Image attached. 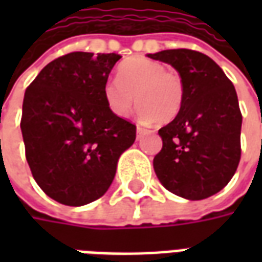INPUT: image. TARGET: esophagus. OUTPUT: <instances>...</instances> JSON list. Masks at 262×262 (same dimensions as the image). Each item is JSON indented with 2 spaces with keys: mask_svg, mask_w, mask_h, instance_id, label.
<instances>
[{
  "mask_svg": "<svg viewBox=\"0 0 262 262\" xmlns=\"http://www.w3.org/2000/svg\"><path fill=\"white\" fill-rule=\"evenodd\" d=\"M136 133H137V139H140V137L146 133V129H143V127H140V126H137Z\"/></svg>",
  "mask_w": 262,
  "mask_h": 262,
  "instance_id": "34e87169",
  "label": "esophagus"
}]
</instances>
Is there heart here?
Listing matches in <instances>:
<instances>
[{
    "label": "heart",
    "instance_id": "heart-1",
    "mask_svg": "<svg viewBox=\"0 0 262 262\" xmlns=\"http://www.w3.org/2000/svg\"><path fill=\"white\" fill-rule=\"evenodd\" d=\"M103 97L111 111L120 118L127 116L137 101L142 119L170 122L184 106L185 84L181 75L167 70L163 63L133 56L118 66L116 80L105 84Z\"/></svg>",
    "mask_w": 262,
    "mask_h": 262
}]
</instances>
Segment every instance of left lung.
Wrapping results in <instances>:
<instances>
[{"instance_id":"1","label":"left lung","mask_w":262,"mask_h":262,"mask_svg":"<svg viewBox=\"0 0 262 262\" xmlns=\"http://www.w3.org/2000/svg\"><path fill=\"white\" fill-rule=\"evenodd\" d=\"M147 57L172 66L185 84L181 112L159 135L163 148L153 160L165 189L189 201L217 193L234 176L242 156V112L236 90L206 54L172 49Z\"/></svg>"}]
</instances>
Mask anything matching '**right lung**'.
I'll list each match as a JSON object with an SVG mask.
<instances>
[{"label": "right lung", "mask_w": 262, "mask_h": 262, "mask_svg": "<svg viewBox=\"0 0 262 262\" xmlns=\"http://www.w3.org/2000/svg\"><path fill=\"white\" fill-rule=\"evenodd\" d=\"M122 56L74 52L50 61L25 91L20 130L32 176L56 202L82 206L108 191L136 126L103 97Z\"/></svg>", "instance_id": "1"}]
</instances>
